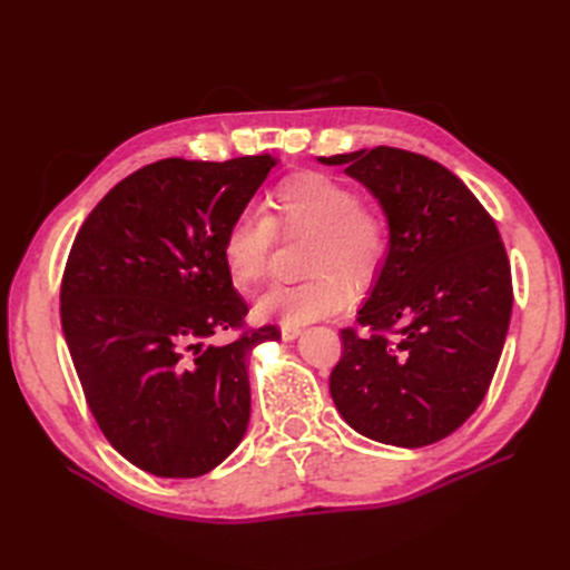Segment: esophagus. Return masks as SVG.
Returning a JSON list of instances; mask_svg holds the SVG:
<instances>
[{
    "instance_id": "esophagus-1",
    "label": "esophagus",
    "mask_w": 570,
    "mask_h": 570,
    "mask_svg": "<svg viewBox=\"0 0 570 570\" xmlns=\"http://www.w3.org/2000/svg\"><path fill=\"white\" fill-rule=\"evenodd\" d=\"M299 335H302V327H297V325H283V327H281V337H283L285 342L297 340Z\"/></svg>"
}]
</instances>
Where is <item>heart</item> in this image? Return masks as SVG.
<instances>
[{
  "label": "heart",
  "mask_w": 570,
  "mask_h": 570,
  "mask_svg": "<svg viewBox=\"0 0 570 570\" xmlns=\"http://www.w3.org/2000/svg\"><path fill=\"white\" fill-rule=\"evenodd\" d=\"M264 216L239 214L223 237V262L237 287L264 281L275 230L312 235L302 283H278L256 299V316L285 325L337 314L352 302V284L366 283L385 254L383 220L358 206L352 187L323 176L299 174L283 180L264 202ZM351 279L347 282L346 278Z\"/></svg>",
  "instance_id": "heart-1"
}]
</instances>
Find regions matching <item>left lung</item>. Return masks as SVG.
Masks as SVG:
<instances>
[{"label": "left lung", "mask_w": 570, "mask_h": 570, "mask_svg": "<svg viewBox=\"0 0 570 570\" xmlns=\"http://www.w3.org/2000/svg\"><path fill=\"white\" fill-rule=\"evenodd\" d=\"M325 166L364 185L390 243L358 323L342 331L331 394L368 440L416 450L452 435L480 406L511 321V268L492 216L450 168L375 147Z\"/></svg>", "instance_id": "8db88e82"}]
</instances>
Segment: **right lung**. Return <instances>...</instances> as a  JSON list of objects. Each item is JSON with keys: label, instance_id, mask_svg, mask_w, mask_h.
Segmentation results:
<instances>
[{"label": "right lung", "instance_id": "add662e5", "mask_svg": "<svg viewBox=\"0 0 570 570\" xmlns=\"http://www.w3.org/2000/svg\"><path fill=\"white\" fill-rule=\"evenodd\" d=\"M275 159H164L120 180L85 218L61 281V327L101 433L159 478L214 471L243 442L249 356L275 325L230 344L247 304L223 237Z\"/></svg>", "mask_w": 570, "mask_h": 570}]
</instances>
